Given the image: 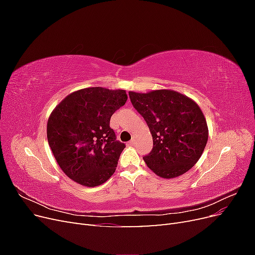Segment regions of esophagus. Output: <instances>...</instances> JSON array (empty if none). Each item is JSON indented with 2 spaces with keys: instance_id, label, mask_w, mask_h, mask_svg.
Returning a JSON list of instances; mask_svg holds the SVG:
<instances>
[{
  "instance_id": "34e87169",
  "label": "esophagus",
  "mask_w": 255,
  "mask_h": 255,
  "mask_svg": "<svg viewBox=\"0 0 255 255\" xmlns=\"http://www.w3.org/2000/svg\"><path fill=\"white\" fill-rule=\"evenodd\" d=\"M129 143H130V144H132V145H134V144L136 143V137H135V136H133V137H132V139H130Z\"/></svg>"
}]
</instances>
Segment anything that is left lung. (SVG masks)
Wrapping results in <instances>:
<instances>
[{"mask_svg": "<svg viewBox=\"0 0 255 255\" xmlns=\"http://www.w3.org/2000/svg\"><path fill=\"white\" fill-rule=\"evenodd\" d=\"M128 96L152 134L153 149L143 156L146 166L164 179L187 172L201 157L208 139L199 105L174 90L129 91Z\"/></svg>", "mask_w": 255, "mask_h": 255, "instance_id": "1", "label": "left lung"}]
</instances>
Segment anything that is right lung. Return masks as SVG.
I'll return each mask as SVG.
<instances>
[{"label": "right lung", "instance_id": "add662e5", "mask_svg": "<svg viewBox=\"0 0 255 255\" xmlns=\"http://www.w3.org/2000/svg\"><path fill=\"white\" fill-rule=\"evenodd\" d=\"M126 90L84 88L67 96L48 120L49 145L67 176L95 187L114 174L126 144L110 127L113 114L126 104Z\"/></svg>", "mask_w": 255, "mask_h": 255}]
</instances>
